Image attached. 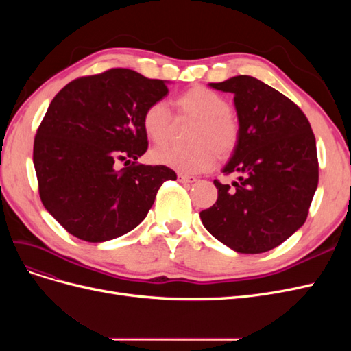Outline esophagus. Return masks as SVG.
<instances>
[{"instance_id": "esophagus-1", "label": "esophagus", "mask_w": 351, "mask_h": 351, "mask_svg": "<svg viewBox=\"0 0 351 351\" xmlns=\"http://www.w3.org/2000/svg\"><path fill=\"white\" fill-rule=\"evenodd\" d=\"M177 180L180 183L183 184H192L196 182V177H192V176H186V174H177Z\"/></svg>"}]
</instances>
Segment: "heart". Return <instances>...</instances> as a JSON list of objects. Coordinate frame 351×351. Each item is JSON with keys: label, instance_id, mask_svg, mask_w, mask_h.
Masks as SVG:
<instances>
[{"label": "heart", "instance_id": "obj_1", "mask_svg": "<svg viewBox=\"0 0 351 351\" xmlns=\"http://www.w3.org/2000/svg\"><path fill=\"white\" fill-rule=\"evenodd\" d=\"M180 117L196 120L190 133L189 147L167 145L151 152L155 164L165 165L182 174H199L215 164V155L228 158L239 143V121L228 108L227 99L215 90L195 86L176 99ZM142 125L147 139L164 143L171 136L174 117L164 101L147 105L142 115Z\"/></svg>", "mask_w": 351, "mask_h": 351}]
</instances>
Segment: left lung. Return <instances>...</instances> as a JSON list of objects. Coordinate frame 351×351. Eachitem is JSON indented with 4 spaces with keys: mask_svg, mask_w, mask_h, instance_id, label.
I'll return each mask as SVG.
<instances>
[{
    "mask_svg": "<svg viewBox=\"0 0 351 351\" xmlns=\"http://www.w3.org/2000/svg\"><path fill=\"white\" fill-rule=\"evenodd\" d=\"M210 88L234 95L239 143L215 180L218 199L200 212L202 224L239 253H263L280 246L307 218L319 178L316 141L303 111L252 76H234Z\"/></svg>",
    "mask_w": 351,
    "mask_h": 351,
    "instance_id": "left-lung-1",
    "label": "left lung"
}]
</instances>
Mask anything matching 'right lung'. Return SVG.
Returning <instances> with one entry per match:
<instances>
[{"label":"right lung","mask_w":351,"mask_h":351,"mask_svg":"<svg viewBox=\"0 0 351 351\" xmlns=\"http://www.w3.org/2000/svg\"><path fill=\"white\" fill-rule=\"evenodd\" d=\"M167 83L111 69L70 82L49 104L34 143L39 196L74 237L124 236L146 218L161 184L177 178L165 165L137 164L147 149L143 111L165 97ZM120 162L131 165L119 170Z\"/></svg>","instance_id":"add662e5"}]
</instances>
